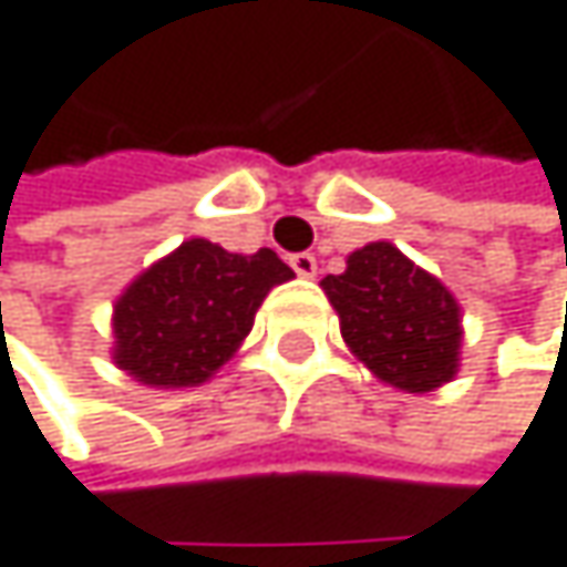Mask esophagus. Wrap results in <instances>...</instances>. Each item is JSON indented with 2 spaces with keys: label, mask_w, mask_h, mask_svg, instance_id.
Instances as JSON below:
<instances>
[{
  "label": "esophagus",
  "mask_w": 567,
  "mask_h": 567,
  "mask_svg": "<svg viewBox=\"0 0 567 567\" xmlns=\"http://www.w3.org/2000/svg\"><path fill=\"white\" fill-rule=\"evenodd\" d=\"M290 267H293L297 277H315V274H318L315 252H293V257H290Z\"/></svg>",
  "instance_id": "1"
}]
</instances>
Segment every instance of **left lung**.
Wrapping results in <instances>:
<instances>
[{
    "instance_id": "left-lung-1",
    "label": "left lung",
    "mask_w": 567,
    "mask_h": 567,
    "mask_svg": "<svg viewBox=\"0 0 567 567\" xmlns=\"http://www.w3.org/2000/svg\"><path fill=\"white\" fill-rule=\"evenodd\" d=\"M341 338L375 379L402 392H433L460 368V303L392 243H368L344 274L321 280Z\"/></svg>"
}]
</instances>
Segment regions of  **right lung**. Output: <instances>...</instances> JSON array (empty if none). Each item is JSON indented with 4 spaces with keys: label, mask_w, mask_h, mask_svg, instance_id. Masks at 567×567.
Returning a JSON list of instances; mask_svg holds the SVG:
<instances>
[{
    "label": "right lung",
    "mask_w": 567,
    "mask_h": 567,
    "mask_svg": "<svg viewBox=\"0 0 567 567\" xmlns=\"http://www.w3.org/2000/svg\"><path fill=\"white\" fill-rule=\"evenodd\" d=\"M293 270L274 249L243 257L185 239L114 303V364L152 389L209 382L236 354L264 297Z\"/></svg>",
    "instance_id": "1"
}]
</instances>
